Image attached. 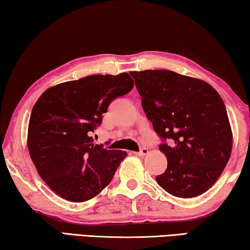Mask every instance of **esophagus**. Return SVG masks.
<instances>
[{
    "mask_svg": "<svg viewBox=\"0 0 250 250\" xmlns=\"http://www.w3.org/2000/svg\"><path fill=\"white\" fill-rule=\"evenodd\" d=\"M147 153H149V151H147V149L146 147H142V149L139 151V152H137V153L135 154H138L139 156H145V155H146Z\"/></svg>",
    "mask_w": 250,
    "mask_h": 250,
    "instance_id": "esophagus-1",
    "label": "esophagus"
}]
</instances>
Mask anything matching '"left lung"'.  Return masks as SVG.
Masks as SVG:
<instances>
[{
    "label": "left lung",
    "mask_w": 250,
    "mask_h": 250,
    "mask_svg": "<svg viewBox=\"0 0 250 250\" xmlns=\"http://www.w3.org/2000/svg\"><path fill=\"white\" fill-rule=\"evenodd\" d=\"M142 108L164 143L167 167L156 176L164 191L189 198L210 188L232 147L226 107L204 80L171 70L131 71ZM169 141V145L165 143Z\"/></svg>",
    "instance_id": "8db88e82"
}]
</instances>
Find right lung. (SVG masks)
<instances>
[{
  "mask_svg": "<svg viewBox=\"0 0 250 250\" xmlns=\"http://www.w3.org/2000/svg\"><path fill=\"white\" fill-rule=\"evenodd\" d=\"M132 88L128 73L91 75L48 88L34 104L28 152L40 176L57 195L84 202L111 182L126 152L95 145L91 133L110 103Z\"/></svg>",
  "mask_w": 250,
  "mask_h": 250,
  "instance_id": "1",
  "label": "right lung"
}]
</instances>
